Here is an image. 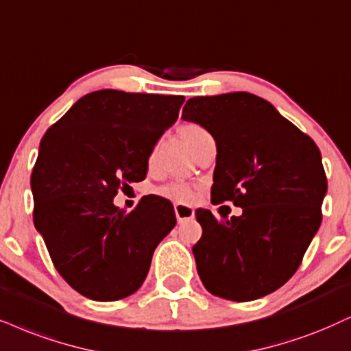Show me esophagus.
<instances>
[{
    "mask_svg": "<svg viewBox=\"0 0 351 351\" xmlns=\"http://www.w3.org/2000/svg\"><path fill=\"white\" fill-rule=\"evenodd\" d=\"M175 214H176V220H178V223H184V221H189L194 219V208L189 206H183V204H176Z\"/></svg>",
    "mask_w": 351,
    "mask_h": 351,
    "instance_id": "34e87169",
    "label": "esophagus"
}]
</instances>
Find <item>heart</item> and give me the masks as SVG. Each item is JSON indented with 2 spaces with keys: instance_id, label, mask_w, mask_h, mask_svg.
<instances>
[{
  "instance_id": "heart-1",
  "label": "heart",
  "mask_w": 351,
  "mask_h": 351,
  "mask_svg": "<svg viewBox=\"0 0 351 351\" xmlns=\"http://www.w3.org/2000/svg\"><path fill=\"white\" fill-rule=\"evenodd\" d=\"M204 134H207L206 130L197 126V124H184V126L181 128V136H183V139L188 143L191 149L194 147V144H196ZM160 194H163V196L168 199H173V201L176 202L186 204L193 201V189L184 183H171L163 186L160 189Z\"/></svg>"
}]
</instances>
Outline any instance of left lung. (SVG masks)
I'll list each match as a JSON object with an SVG mask.
<instances>
[{
	"instance_id": "obj_1",
	"label": "left lung",
	"mask_w": 351,
	"mask_h": 351,
	"mask_svg": "<svg viewBox=\"0 0 351 351\" xmlns=\"http://www.w3.org/2000/svg\"><path fill=\"white\" fill-rule=\"evenodd\" d=\"M181 118L215 139L212 201L243 208L223 220L196 212L199 277L220 298H263L296 272L321 227L327 193L321 152L272 104L247 92L194 97Z\"/></svg>"
}]
</instances>
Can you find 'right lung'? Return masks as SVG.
I'll use <instances>...</instances> for the list:
<instances>
[{"mask_svg":"<svg viewBox=\"0 0 351 351\" xmlns=\"http://www.w3.org/2000/svg\"><path fill=\"white\" fill-rule=\"evenodd\" d=\"M183 101L90 92L40 143L30 178L34 225L61 277L87 298L117 301L139 290L155 247L176 225L171 202L160 196H144L130 214L113 197L145 178L150 154Z\"/></svg>","mask_w":351,"mask_h":351,"instance_id":"add662e5","label":"right lung"}]
</instances>
